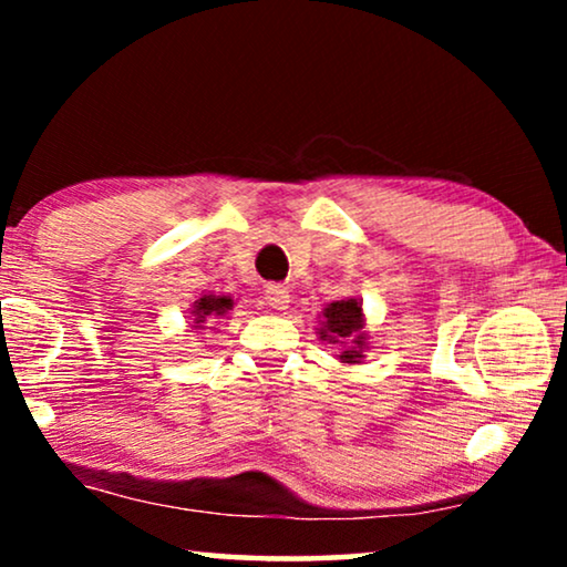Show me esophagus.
I'll use <instances>...</instances> for the list:
<instances>
[{
    "label": "esophagus",
    "mask_w": 567,
    "mask_h": 567,
    "mask_svg": "<svg viewBox=\"0 0 567 567\" xmlns=\"http://www.w3.org/2000/svg\"><path fill=\"white\" fill-rule=\"evenodd\" d=\"M266 301H268V307H274V309H286L291 301V293L286 286L270 284V286H266Z\"/></svg>",
    "instance_id": "1"
}]
</instances>
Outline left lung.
I'll use <instances>...</instances> for the list:
<instances>
[{
	"mask_svg": "<svg viewBox=\"0 0 567 567\" xmlns=\"http://www.w3.org/2000/svg\"><path fill=\"white\" fill-rule=\"evenodd\" d=\"M363 324L367 320H363L361 299H338L322 309L317 336L332 346H343V351H340L343 363H361L363 353L369 351V336Z\"/></svg>",
	"mask_w": 567,
	"mask_h": 567,
	"instance_id": "1",
	"label": "left lung"
}]
</instances>
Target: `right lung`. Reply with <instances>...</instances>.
Wrapping results in <instances>:
<instances>
[{
    "label": "right lung",
    "mask_w": 567,
    "mask_h": 567,
    "mask_svg": "<svg viewBox=\"0 0 567 567\" xmlns=\"http://www.w3.org/2000/svg\"><path fill=\"white\" fill-rule=\"evenodd\" d=\"M231 307H235L231 297H219V293H200V297L193 301V307H190L193 330H204V328H208V324H214L216 320H221V317L229 315Z\"/></svg>",
    "instance_id": "obj_1"
}]
</instances>
